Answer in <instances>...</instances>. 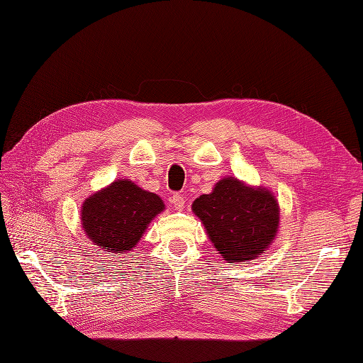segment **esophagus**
I'll return each mask as SVG.
<instances>
[{
  "label": "esophagus",
  "mask_w": 363,
  "mask_h": 363,
  "mask_svg": "<svg viewBox=\"0 0 363 363\" xmlns=\"http://www.w3.org/2000/svg\"><path fill=\"white\" fill-rule=\"evenodd\" d=\"M172 203H173V207L176 210H182L184 208V203H185V199H184L182 194L174 193L173 196H172Z\"/></svg>",
  "instance_id": "34e87169"
}]
</instances>
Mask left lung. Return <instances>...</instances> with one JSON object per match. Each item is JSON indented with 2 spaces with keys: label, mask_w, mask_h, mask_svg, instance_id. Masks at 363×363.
<instances>
[{
  "label": "left lung",
  "mask_w": 363,
  "mask_h": 363,
  "mask_svg": "<svg viewBox=\"0 0 363 363\" xmlns=\"http://www.w3.org/2000/svg\"><path fill=\"white\" fill-rule=\"evenodd\" d=\"M193 211L227 262H244L264 253L279 224L273 194L247 187L235 178L219 181L210 194L199 196Z\"/></svg>",
  "instance_id": "left-lung-1"
}]
</instances>
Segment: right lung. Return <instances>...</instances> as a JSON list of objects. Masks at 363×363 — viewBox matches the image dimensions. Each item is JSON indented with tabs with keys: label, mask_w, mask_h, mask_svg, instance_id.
<instances>
[{
	"label": "right lung",
	"mask_w": 363,
	"mask_h": 363,
	"mask_svg": "<svg viewBox=\"0 0 363 363\" xmlns=\"http://www.w3.org/2000/svg\"><path fill=\"white\" fill-rule=\"evenodd\" d=\"M164 210L155 193L132 181H115L82 203V228L95 245L106 252H130L150 220Z\"/></svg>",
	"instance_id": "right-lung-1"
}]
</instances>
